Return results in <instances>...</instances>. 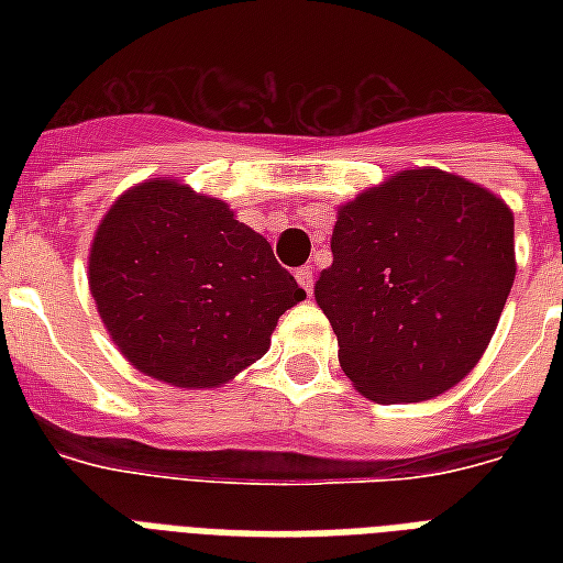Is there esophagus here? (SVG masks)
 I'll return each mask as SVG.
<instances>
[{
    "instance_id": "34e87169",
    "label": "esophagus",
    "mask_w": 563,
    "mask_h": 563,
    "mask_svg": "<svg viewBox=\"0 0 563 563\" xmlns=\"http://www.w3.org/2000/svg\"><path fill=\"white\" fill-rule=\"evenodd\" d=\"M295 277H298L300 286L307 289V295H312V277H316V274H312V268H309V265H303V268H298V272H295Z\"/></svg>"
}]
</instances>
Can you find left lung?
I'll list each match as a JSON object with an SVG mask.
<instances>
[{
  "mask_svg": "<svg viewBox=\"0 0 563 563\" xmlns=\"http://www.w3.org/2000/svg\"><path fill=\"white\" fill-rule=\"evenodd\" d=\"M316 283L353 388L420 402L476 368L515 283V212L435 166L402 169L339 207Z\"/></svg>",
  "mask_w": 563,
  "mask_h": 563,
  "instance_id": "obj_1",
  "label": "left lung"
}]
</instances>
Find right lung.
Returning a JSON list of instances; mask_svg holds the SVG:
<instances>
[{"label":"right lung","mask_w":563,"mask_h":563,"mask_svg":"<svg viewBox=\"0 0 563 563\" xmlns=\"http://www.w3.org/2000/svg\"><path fill=\"white\" fill-rule=\"evenodd\" d=\"M90 295L119 353L175 388H219L263 360L307 298L228 203L148 178L110 203L90 245Z\"/></svg>","instance_id":"obj_1"}]
</instances>
